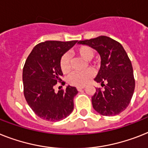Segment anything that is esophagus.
<instances>
[{
	"label": "esophagus",
	"mask_w": 148,
	"mask_h": 148,
	"mask_svg": "<svg viewBox=\"0 0 148 148\" xmlns=\"http://www.w3.org/2000/svg\"><path fill=\"white\" fill-rule=\"evenodd\" d=\"M84 88H85V86H78L76 88H77V90H78V91H81L82 89H83Z\"/></svg>",
	"instance_id": "34e87169"
}]
</instances>
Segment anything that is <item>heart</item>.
Returning a JSON list of instances; mask_svg holds the SVG:
<instances>
[{"instance_id":"obj_1","label":"heart","mask_w":148,"mask_h":148,"mask_svg":"<svg viewBox=\"0 0 148 148\" xmlns=\"http://www.w3.org/2000/svg\"><path fill=\"white\" fill-rule=\"evenodd\" d=\"M74 53L78 57H81L85 60H88V63L94 67L97 66V63L95 61H92L95 51L93 48L87 45H82L77 47L74 51ZM60 67L61 71L64 74L69 73L71 70V59L69 55L66 53L63 55L60 61ZM94 75V72L91 69H87L82 73H73L68 77V83L69 85H75V86H83L88 82Z\"/></svg>"}]
</instances>
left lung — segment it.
Segmentation results:
<instances>
[{
    "label": "left lung",
    "instance_id": "obj_1",
    "mask_svg": "<svg viewBox=\"0 0 148 148\" xmlns=\"http://www.w3.org/2000/svg\"><path fill=\"white\" fill-rule=\"evenodd\" d=\"M79 44L88 45L101 56V65L95 80L101 83L96 88L91 102L94 109L103 116H116L129 106L135 90L132 66L119 42L107 36H99Z\"/></svg>",
    "mask_w": 148,
    "mask_h": 148
}]
</instances>
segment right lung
Returning a JSON list of instances; mask_svg holds the SVG:
<instances>
[{
    "instance_id": "1",
    "label": "right lung",
    "mask_w": 148,
    "mask_h": 148,
    "mask_svg": "<svg viewBox=\"0 0 148 148\" xmlns=\"http://www.w3.org/2000/svg\"><path fill=\"white\" fill-rule=\"evenodd\" d=\"M77 41H46L38 44L25 60L23 70V91L28 104L41 119L57 122L73 112L75 87L67 86L55 93L57 82L64 85L60 76L61 57Z\"/></svg>"
}]
</instances>
